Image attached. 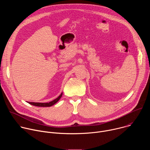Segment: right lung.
Here are the masks:
<instances>
[{
  "label": "right lung",
  "mask_w": 150,
  "mask_h": 150,
  "mask_svg": "<svg viewBox=\"0 0 150 150\" xmlns=\"http://www.w3.org/2000/svg\"><path fill=\"white\" fill-rule=\"evenodd\" d=\"M63 93H62L60 94V95L56 99H54V100L49 102V103H34V102H28L29 104L35 105V106H38V107H50L52 105H53V104H54L55 103H56L61 98L62 96Z\"/></svg>",
  "instance_id": "add662e5"
}]
</instances>
